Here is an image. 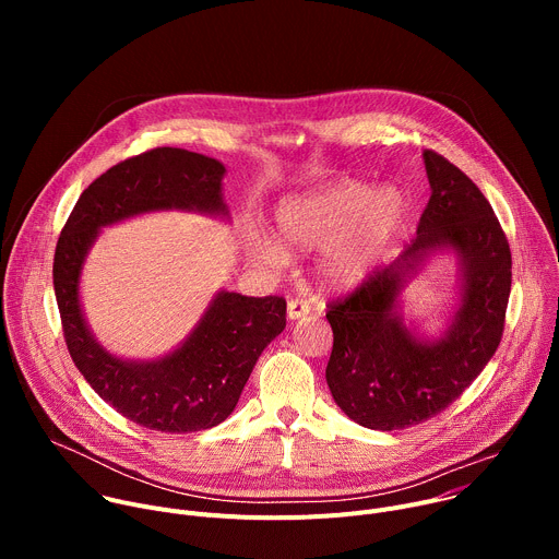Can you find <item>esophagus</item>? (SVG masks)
<instances>
[{
	"label": "esophagus",
	"instance_id": "1",
	"mask_svg": "<svg viewBox=\"0 0 559 559\" xmlns=\"http://www.w3.org/2000/svg\"><path fill=\"white\" fill-rule=\"evenodd\" d=\"M307 313H309V305L305 300L292 298L287 302V318H289V321H300V318H305Z\"/></svg>",
	"mask_w": 559,
	"mask_h": 559
}]
</instances>
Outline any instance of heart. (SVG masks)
<instances>
[{
    "label": "heart",
    "instance_id": "1",
    "mask_svg": "<svg viewBox=\"0 0 559 559\" xmlns=\"http://www.w3.org/2000/svg\"><path fill=\"white\" fill-rule=\"evenodd\" d=\"M409 212V199L397 186L334 179L281 199L274 218L287 248H323L318 274L330 289H354L401 241ZM250 246L267 265L283 267L289 261L287 250L267 234H254Z\"/></svg>",
    "mask_w": 559,
    "mask_h": 559
}]
</instances>
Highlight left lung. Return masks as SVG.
I'll use <instances>...</instances> for the list:
<instances>
[{"mask_svg":"<svg viewBox=\"0 0 559 559\" xmlns=\"http://www.w3.org/2000/svg\"><path fill=\"white\" fill-rule=\"evenodd\" d=\"M431 188L416 241L328 311L334 403L373 431L444 412L493 358L511 294V250L493 207L462 170L425 150ZM438 255L459 263L456 300L438 337L407 324L402 292Z\"/></svg>","mask_w":559,"mask_h":559,"instance_id":"obj_1","label":"left lung"}]
</instances>
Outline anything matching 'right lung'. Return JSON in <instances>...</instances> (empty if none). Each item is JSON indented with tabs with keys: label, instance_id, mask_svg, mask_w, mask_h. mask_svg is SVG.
Here are the masks:
<instances>
[{
	"label": "right lung",
	"instance_id": "right-lung-1",
	"mask_svg": "<svg viewBox=\"0 0 559 559\" xmlns=\"http://www.w3.org/2000/svg\"><path fill=\"white\" fill-rule=\"evenodd\" d=\"M225 166L183 147H156L93 181L59 236L55 296L72 362L123 418L162 433L221 425L236 407L263 349L285 330V300L218 289L192 332L150 360L108 352L93 334L82 302V272L104 227L152 212H197L229 223Z\"/></svg>",
	"mask_w": 559,
	"mask_h": 559
}]
</instances>
